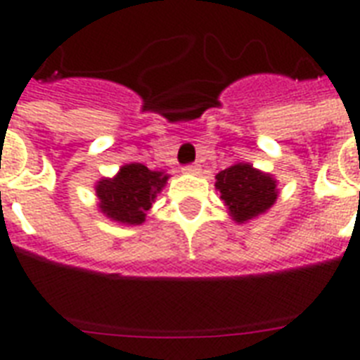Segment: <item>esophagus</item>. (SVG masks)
<instances>
[{"instance_id": "34e87169", "label": "esophagus", "mask_w": 360, "mask_h": 360, "mask_svg": "<svg viewBox=\"0 0 360 360\" xmlns=\"http://www.w3.org/2000/svg\"><path fill=\"white\" fill-rule=\"evenodd\" d=\"M183 172L188 175H198L200 174V166H198V164H191V166H185V168H183Z\"/></svg>"}]
</instances>
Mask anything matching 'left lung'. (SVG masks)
Masks as SVG:
<instances>
[{
	"label": "left lung",
	"instance_id": "1",
	"mask_svg": "<svg viewBox=\"0 0 360 360\" xmlns=\"http://www.w3.org/2000/svg\"><path fill=\"white\" fill-rule=\"evenodd\" d=\"M214 188L237 224L265 214L278 198V181L250 162H236L219 172L214 175Z\"/></svg>",
	"mask_w": 360,
	"mask_h": 360
}]
</instances>
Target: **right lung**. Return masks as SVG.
<instances>
[{"mask_svg": "<svg viewBox=\"0 0 360 360\" xmlns=\"http://www.w3.org/2000/svg\"><path fill=\"white\" fill-rule=\"evenodd\" d=\"M168 179L164 169L155 172L140 162L123 164L114 177H103L95 183L98 211L120 224H143L146 213Z\"/></svg>", "mask_w": 360, "mask_h": 360, "instance_id": "add662e5", "label": "right lung"}]
</instances>
